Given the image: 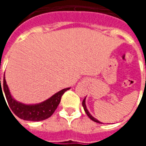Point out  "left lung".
Wrapping results in <instances>:
<instances>
[{
  "label": "left lung",
  "instance_id": "left-lung-1",
  "mask_svg": "<svg viewBox=\"0 0 146 146\" xmlns=\"http://www.w3.org/2000/svg\"><path fill=\"white\" fill-rule=\"evenodd\" d=\"M82 106H83V107H84V111H85L86 114H87V115L88 116V117H89V118H90V119H92V120H93V121H95V122L99 123H100V122H99V121H98V119H95V117H93V116H92V115L90 114V113H89V112H88V110H87V107H86V105H85V98H84V99L83 100V102H82Z\"/></svg>",
  "mask_w": 146,
  "mask_h": 146
}]
</instances>
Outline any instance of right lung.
Segmentation results:
<instances>
[{
  "mask_svg": "<svg viewBox=\"0 0 146 146\" xmlns=\"http://www.w3.org/2000/svg\"><path fill=\"white\" fill-rule=\"evenodd\" d=\"M69 89L70 88L62 89V91L52 95L51 98H48V100L43 102L40 104L25 105L21 102H16L11 97L9 90H8V85L6 84L5 78L4 77L3 84L1 85L0 77V96L1 94L2 97H4L3 92H2V90H3L5 92L8 106H9L8 107L11 108V111L18 117L25 119V120L40 121V120L48 119V117H50L54 113L55 110L57 109L58 104L60 103L61 98H62V95Z\"/></svg>",
  "mask_w": 146,
  "mask_h": 146,
  "instance_id": "add662e5",
  "label": "right lung"
}]
</instances>
